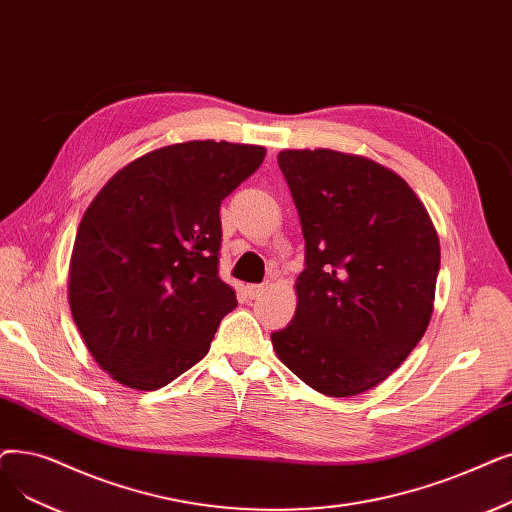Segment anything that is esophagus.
Instances as JSON below:
<instances>
[{
    "label": "esophagus",
    "mask_w": 512,
    "mask_h": 512,
    "mask_svg": "<svg viewBox=\"0 0 512 512\" xmlns=\"http://www.w3.org/2000/svg\"><path fill=\"white\" fill-rule=\"evenodd\" d=\"M263 291H265L263 284H249V286H247V295H249L251 299H257Z\"/></svg>",
    "instance_id": "esophagus-1"
}]
</instances>
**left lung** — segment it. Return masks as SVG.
I'll return each instance as SVG.
<instances>
[{"instance_id":"obj_1","label":"left lung","mask_w":512,"mask_h":512,"mask_svg":"<svg viewBox=\"0 0 512 512\" xmlns=\"http://www.w3.org/2000/svg\"><path fill=\"white\" fill-rule=\"evenodd\" d=\"M299 211L305 270L297 309L272 332L280 362L330 397L364 393L402 366L425 335L439 238L395 171L330 148L282 150Z\"/></svg>"}]
</instances>
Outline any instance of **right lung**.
<instances>
[{"label":"right lung","mask_w":512,"mask_h":512,"mask_svg":"<svg viewBox=\"0 0 512 512\" xmlns=\"http://www.w3.org/2000/svg\"><path fill=\"white\" fill-rule=\"evenodd\" d=\"M265 148L192 140L117 171L87 207L69 268L73 320L98 366L154 391L201 362L236 293L219 278L221 201Z\"/></svg>","instance_id":"add662e5"}]
</instances>
